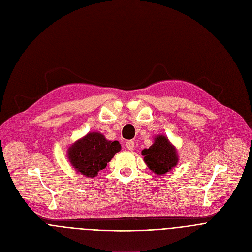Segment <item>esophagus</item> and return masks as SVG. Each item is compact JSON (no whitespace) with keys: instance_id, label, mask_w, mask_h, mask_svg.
<instances>
[{"instance_id":"obj_1","label":"esophagus","mask_w":252,"mask_h":252,"mask_svg":"<svg viewBox=\"0 0 252 252\" xmlns=\"http://www.w3.org/2000/svg\"><path fill=\"white\" fill-rule=\"evenodd\" d=\"M126 148L128 149V150H133V148H135V142L133 141H131V140H129V141H126Z\"/></svg>"}]
</instances>
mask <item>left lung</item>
<instances>
[{
	"instance_id": "1",
	"label": "left lung",
	"mask_w": 252,
	"mask_h": 252,
	"mask_svg": "<svg viewBox=\"0 0 252 252\" xmlns=\"http://www.w3.org/2000/svg\"><path fill=\"white\" fill-rule=\"evenodd\" d=\"M142 154L149 168L156 174L168 172L178 161L174 147L164 136L155 138V143L149 149H144Z\"/></svg>"
}]
</instances>
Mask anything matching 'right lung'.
Wrapping results in <instances>:
<instances>
[{"label": "right lung", "mask_w": 252, "mask_h": 252, "mask_svg": "<svg viewBox=\"0 0 252 252\" xmlns=\"http://www.w3.org/2000/svg\"><path fill=\"white\" fill-rule=\"evenodd\" d=\"M119 151L121 145L117 141H107L101 133L90 132L70 148L69 159L78 172L95 177Z\"/></svg>", "instance_id": "1"}]
</instances>
